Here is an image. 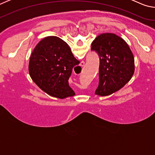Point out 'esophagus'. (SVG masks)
I'll return each instance as SVG.
<instances>
[{"label":"esophagus","mask_w":155,"mask_h":155,"mask_svg":"<svg viewBox=\"0 0 155 155\" xmlns=\"http://www.w3.org/2000/svg\"><path fill=\"white\" fill-rule=\"evenodd\" d=\"M85 65V62H84V61H82V62H81V64H80V65H81V66H83V65Z\"/></svg>","instance_id":"obj_1"}]
</instances>
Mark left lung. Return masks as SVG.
<instances>
[{"label": "left lung", "mask_w": 155, "mask_h": 155, "mask_svg": "<svg viewBox=\"0 0 155 155\" xmlns=\"http://www.w3.org/2000/svg\"><path fill=\"white\" fill-rule=\"evenodd\" d=\"M91 51L100 57L96 95L109 96L130 81L135 71L134 57L127 42L114 33H103L91 44Z\"/></svg>", "instance_id": "obj_1"}]
</instances>
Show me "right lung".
Masks as SVG:
<instances>
[{"instance_id": "add662e5", "label": "right lung", "mask_w": 155, "mask_h": 155, "mask_svg": "<svg viewBox=\"0 0 155 155\" xmlns=\"http://www.w3.org/2000/svg\"><path fill=\"white\" fill-rule=\"evenodd\" d=\"M80 62L64 40L55 36L44 38L31 54L28 71L32 80L50 96L65 98L75 93L68 79Z\"/></svg>"}]
</instances>
